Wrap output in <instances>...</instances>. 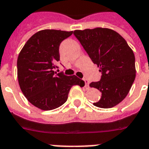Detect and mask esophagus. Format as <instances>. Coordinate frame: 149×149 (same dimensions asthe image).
<instances>
[{"mask_svg": "<svg viewBox=\"0 0 149 149\" xmlns=\"http://www.w3.org/2000/svg\"><path fill=\"white\" fill-rule=\"evenodd\" d=\"M84 83H85V86H86V88H88V86H89V81L87 80L86 79H84Z\"/></svg>", "mask_w": 149, "mask_h": 149, "instance_id": "esophagus-1", "label": "esophagus"}]
</instances>
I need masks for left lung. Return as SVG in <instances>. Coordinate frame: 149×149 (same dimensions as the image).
I'll return each mask as SVG.
<instances>
[{
    "mask_svg": "<svg viewBox=\"0 0 149 149\" xmlns=\"http://www.w3.org/2000/svg\"><path fill=\"white\" fill-rule=\"evenodd\" d=\"M73 34L102 72L100 81L90 84L101 92V98L93 105L100 108L118 105L129 93L135 79V58L132 49L125 38L112 29L75 30Z\"/></svg>",
    "mask_w": 149,
    "mask_h": 149,
    "instance_id": "8db88e82",
    "label": "left lung"
}]
</instances>
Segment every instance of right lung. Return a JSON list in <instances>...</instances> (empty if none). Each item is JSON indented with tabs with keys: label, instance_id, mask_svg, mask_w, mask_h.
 <instances>
[{
	"label": "right lung",
	"instance_id": "add662e5",
	"mask_svg": "<svg viewBox=\"0 0 149 149\" xmlns=\"http://www.w3.org/2000/svg\"><path fill=\"white\" fill-rule=\"evenodd\" d=\"M73 31L45 29L34 34L20 52L17 61V79L24 97L31 104L43 111L62 106L74 85L84 86V81L75 75L57 73L60 43Z\"/></svg>",
	"mask_w": 149,
	"mask_h": 149
}]
</instances>
